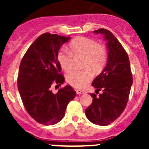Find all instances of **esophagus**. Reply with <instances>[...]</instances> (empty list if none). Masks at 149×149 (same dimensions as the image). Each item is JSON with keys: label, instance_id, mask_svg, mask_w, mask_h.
I'll return each instance as SVG.
<instances>
[{"label": "esophagus", "instance_id": "1", "mask_svg": "<svg viewBox=\"0 0 149 149\" xmlns=\"http://www.w3.org/2000/svg\"><path fill=\"white\" fill-rule=\"evenodd\" d=\"M76 94H79V95H81V94H86V91H83V90H76Z\"/></svg>", "mask_w": 149, "mask_h": 149}]
</instances>
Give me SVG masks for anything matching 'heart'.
I'll return each instance as SVG.
<instances>
[{
  "label": "heart",
  "mask_w": 149,
  "mask_h": 149,
  "mask_svg": "<svg viewBox=\"0 0 149 149\" xmlns=\"http://www.w3.org/2000/svg\"><path fill=\"white\" fill-rule=\"evenodd\" d=\"M73 55H84L85 67H91L94 70L103 68L107 63V53L105 47L97 44L95 40L86 37L73 39L68 45V49H61L58 52V61L62 69L70 71L73 66ZM94 73L90 68L84 70H74L66 76V81L72 86L83 88L92 80Z\"/></svg>",
  "instance_id": "b5f03b06"
}]
</instances>
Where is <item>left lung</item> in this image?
<instances>
[{
  "mask_svg": "<svg viewBox=\"0 0 149 149\" xmlns=\"http://www.w3.org/2000/svg\"><path fill=\"white\" fill-rule=\"evenodd\" d=\"M102 34L107 40L108 48L107 63L101 73L93 81L95 92L103 93L92 97L91 104L85 110L88 120L99 125L105 126L120 116L127 105L133 78L128 55L118 39L106 29L94 31Z\"/></svg>",
  "mask_w": 149,
  "mask_h": 149,
  "instance_id": "left-lung-1",
  "label": "left lung"
}]
</instances>
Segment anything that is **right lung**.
<instances>
[{
    "label": "right lung",
    "mask_w": 149,
    "mask_h": 149,
    "mask_svg": "<svg viewBox=\"0 0 149 149\" xmlns=\"http://www.w3.org/2000/svg\"><path fill=\"white\" fill-rule=\"evenodd\" d=\"M70 37L45 33L29 47L24 55L18 74V89L29 115L37 123L55 125L63 119L68 104L76 97V91L66 85L53 94L52 84L65 81L58 61L61 46Z\"/></svg>",
    "instance_id": "add662e5"
}]
</instances>
